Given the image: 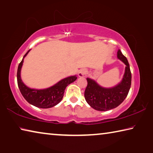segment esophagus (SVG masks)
I'll use <instances>...</instances> for the list:
<instances>
[{"label":"esophagus","mask_w":153,"mask_h":153,"mask_svg":"<svg viewBox=\"0 0 153 153\" xmlns=\"http://www.w3.org/2000/svg\"><path fill=\"white\" fill-rule=\"evenodd\" d=\"M86 74H87V70L86 69H81L80 70H79L77 76H78L79 77H84Z\"/></svg>","instance_id":"34e87169"}]
</instances>
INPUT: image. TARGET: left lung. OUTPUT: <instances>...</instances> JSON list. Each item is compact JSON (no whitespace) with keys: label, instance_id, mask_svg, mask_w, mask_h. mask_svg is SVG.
<instances>
[{"label":"left lung","instance_id":"8db88e82","mask_svg":"<svg viewBox=\"0 0 153 153\" xmlns=\"http://www.w3.org/2000/svg\"><path fill=\"white\" fill-rule=\"evenodd\" d=\"M117 58L126 65L125 72L121 81L116 86L104 88L95 80L87 77L88 85L84 97L90 107L95 110L105 111L118 107L128 94L131 87V74L128 59L119 49Z\"/></svg>","mask_w":153,"mask_h":153}]
</instances>
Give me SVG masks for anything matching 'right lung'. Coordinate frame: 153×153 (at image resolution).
<instances>
[{"mask_svg":"<svg viewBox=\"0 0 153 153\" xmlns=\"http://www.w3.org/2000/svg\"><path fill=\"white\" fill-rule=\"evenodd\" d=\"M30 50L28 51L22 59L18 66L17 79V84L21 93L24 98L30 104L36 107L48 108L53 107L59 104L63 97L64 92L66 87L71 83L76 81L77 77L75 76H69L60 80L56 84L47 88L34 89L27 87L21 78V70L24 63V58Z\"/></svg>","mask_w":153,"mask_h":153,"instance_id":"add662e5","label":"right lung"}]
</instances>
